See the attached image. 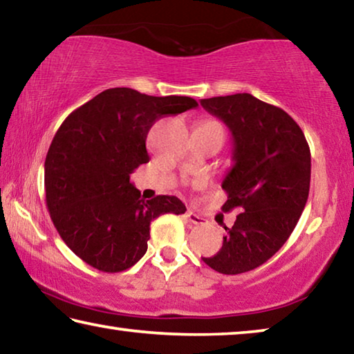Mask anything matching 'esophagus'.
Masks as SVG:
<instances>
[{
  "label": "esophagus",
  "mask_w": 354,
  "mask_h": 354,
  "mask_svg": "<svg viewBox=\"0 0 354 354\" xmlns=\"http://www.w3.org/2000/svg\"><path fill=\"white\" fill-rule=\"evenodd\" d=\"M185 218H187L190 223H194V225H203V223H205V218H203L201 215L192 212V211L185 212Z\"/></svg>",
  "instance_id": "esophagus-1"
}]
</instances>
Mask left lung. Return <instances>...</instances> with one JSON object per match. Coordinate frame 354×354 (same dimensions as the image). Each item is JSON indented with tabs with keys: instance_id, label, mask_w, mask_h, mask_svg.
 <instances>
[{
	"instance_id": "left-lung-1",
	"label": "left lung",
	"mask_w": 354,
	"mask_h": 354,
	"mask_svg": "<svg viewBox=\"0 0 354 354\" xmlns=\"http://www.w3.org/2000/svg\"><path fill=\"white\" fill-rule=\"evenodd\" d=\"M201 106L223 120L234 140V167L221 187L223 212L239 207L234 225L217 254L203 257L223 274L262 266L295 230L310 184V149L301 128L281 107L250 93L201 100Z\"/></svg>"
}]
</instances>
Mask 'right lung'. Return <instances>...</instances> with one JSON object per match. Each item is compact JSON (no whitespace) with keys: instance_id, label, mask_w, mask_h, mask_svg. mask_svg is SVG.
<instances>
[{"instance_id":"add662e5","label":"right lung","mask_w":354,"mask_h":354,"mask_svg":"<svg viewBox=\"0 0 354 354\" xmlns=\"http://www.w3.org/2000/svg\"><path fill=\"white\" fill-rule=\"evenodd\" d=\"M196 106L190 97L115 87L64 120L45 159L46 207L62 241L91 267H133L147 253L151 221L185 212L176 196L142 200L129 175L149 160L147 136L156 120Z\"/></svg>"}]
</instances>
